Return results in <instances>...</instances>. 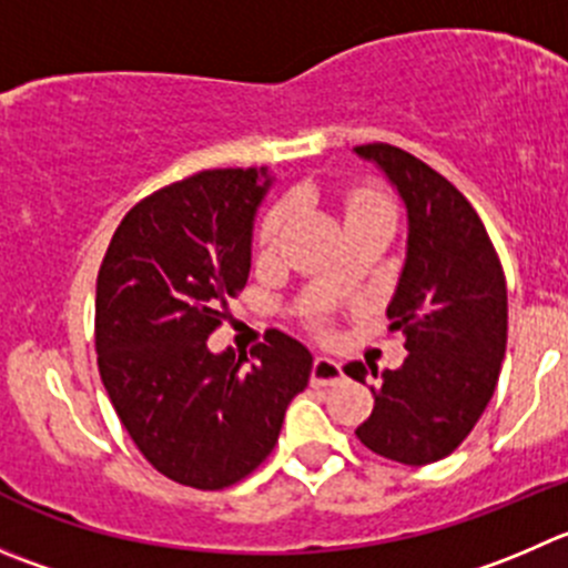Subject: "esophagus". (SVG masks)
I'll list each match as a JSON object with an SVG mask.
<instances>
[{
	"label": "esophagus",
	"instance_id": "esophagus-1",
	"mask_svg": "<svg viewBox=\"0 0 568 568\" xmlns=\"http://www.w3.org/2000/svg\"><path fill=\"white\" fill-rule=\"evenodd\" d=\"M343 376H345L343 362L332 359V356H317L315 365H312V385H315V387L337 385Z\"/></svg>",
	"mask_w": 568,
	"mask_h": 568
}]
</instances>
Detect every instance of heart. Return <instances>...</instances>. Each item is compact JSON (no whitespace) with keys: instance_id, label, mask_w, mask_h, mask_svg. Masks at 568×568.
Masks as SVG:
<instances>
[{"instance_id":"heart-1","label":"heart","mask_w":568,"mask_h":568,"mask_svg":"<svg viewBox=\"0 0 568 568\" xmlns=\"http://www.w3.org/2000/svg\"><path fill=\"white\" fill-rule=\"evenodd\" d=\"M382 209H390V206H387L379 194H371V192H354L348 200H345V214H348V217H356V214H365V212H382ZM290 212H293V206H290V203H278V206H275L273 212L264 217L262 231H258V240H262V245H273V242L278 240V234H281V229H284V223H287Z\"/></svg>"}]
</instances>
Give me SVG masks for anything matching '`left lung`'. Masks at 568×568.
<instances>
[{"instance_id":"obj_1","label":"left lung","mask_w":568,"mask_h":568,"mask_svg":"<svg viewBox=\"0 0 568 568\" xmlns=\"http://www.w3.org/2000/svg\"><path fill=\"white\" fill-rule=\"evenodd\" d=\"M354 153L385 172L407 209V253L387 304L407 359L371 387L374 413L356 437L387 460L426 466L466 440L494 396L507 345L505 273L479 214L440 172L393 144ZM345 374L365 385L379 371L348 362Z\"/></svg>"}]
</instances>
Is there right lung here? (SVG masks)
Instances as JSON below:
<instances>
[{"label":"right lung","instance_id":"obj_1","mask_svg":"<svg viewBox=\"0 0 568 568\" xmlns=\"http://www.w3.org/2000/svg\"><path fill=\"white\" fill-rule=\"evenodd\" d=\"M270 183L264 166H251L159 189L119 223L97 275V365L108 398L150 466L189 488L247 477L310 385V348L284 332H270L253 359L206 343L247 284Z\"/></svg>","mask_w":568,"mask_h":568}]
</instances>
